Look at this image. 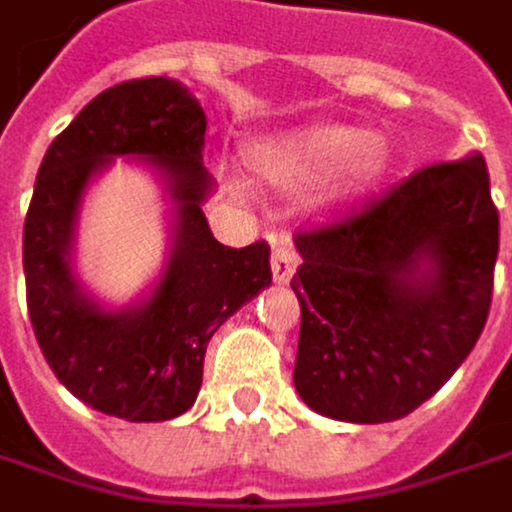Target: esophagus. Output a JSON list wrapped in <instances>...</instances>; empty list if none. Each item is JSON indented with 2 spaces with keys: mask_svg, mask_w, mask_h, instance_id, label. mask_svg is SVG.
I'll return each mask as SVG.
<instances>
[{
  "mask_svg": "<svg viewBox=\"0 0 512 512\" xmlns=\"http://www.w3.org/2000/svg\"><path fill=\"white\" fill-rule=\"evenodd\" d=\"M295 265H298V253L292 247L289 238H280L271 250V271H274V280L277 283H289V277L295 274Z\"/></svg>",
  "mask_w": 512,
  "mask_h": 512,
  "instance_id": "34e87169",
  "label": "esophagus"
}]
</instances>
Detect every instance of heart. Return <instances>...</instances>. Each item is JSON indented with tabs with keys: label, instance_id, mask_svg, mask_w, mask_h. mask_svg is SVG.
Returning <instances> with one entry per match:
<instances>
[{
	"label": "heart",
	"instance_id": "heart-1",
	"mask_svg": "<svg viewBox=\"0 0 512 512\" xmlns=\"http://www.w3.org/2000/svg\"><path fill=\"white\" fill-rule=\"evenodd\" d=\"M253 168L283 186H301L338 171L344 186L374 180L386 168V144L362 126L316 123L250 150Z\"/></svg>",
	"mask_w": 512,
	"mask_h": 512
}]
</instances>
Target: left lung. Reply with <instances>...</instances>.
Here are the masks:
<instances>
[{
  "instance_id": "left-lung-1",
  "label": "left lung",
  "mask_w": 512,
  "mask_h": 512,
  "mask_svg": "<svg viewBox=\"0 0 512 512\" xmlns=\"http://www.w3.org/2000/svg\"><path fill=\"white\" fill-rule=\"evenodd\" d=\"M295 389L341 422H392L474 350L492 307L498 208L480 153L431 162L386 193L295 232Z\"/></svg>"
}]
</instances>
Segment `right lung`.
Returning a JSON list of instances; mask_svg holds the SVG:
<instances>
[{"mask_svg": "<svg viewBox=\"0 0 512 512\" xmlns=\"http://www.w3.org/2000/svg\"><path fill=\"white\" fill-rule=\"evenodd\" d=\"M205 111L168 78L99 93L47 147L23 223L26 307L35 341L75 398L129 422H162L193 407L205 350L226 319L271 283L265 241L226 247L202 202ZM111 155H147L178 205L175 253L157 292L132 311L99 308L71 277L68 250L80 196Z\"/></svg>", "mask_w": 512, "mask_h": 512, "instance_id": "obj_1", "label": "right lung"}]
</instances>
